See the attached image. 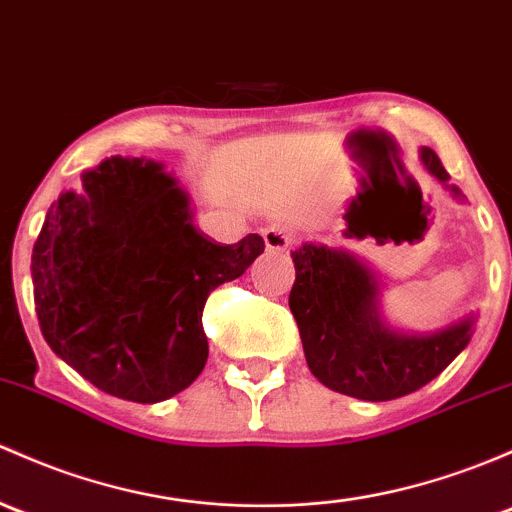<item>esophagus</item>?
<instances>
[{
    "label": "esophagus",
    "instance_id": "1",
    "mask_svg": "<svg viewBox=\"0 0 512 512\" xmlns=\"http://www.w3.org/2000/svg\"><path fill=\"white\" fill-rule=\"evenodd\" d=\"M262 238H265L267 250H274V252L289 250V247H292V242H294L292 235H289L287 230H282V228H265Z\"/></svg>",
    "mask_w": 512,
    "mask_h": 512
}]
</instances>
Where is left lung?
I'll use <instances>...</instances> for the list:
<instances>
[{
    "label": "left lung",
    "instance_id": "1",
    "mask_svg": "<svg viewBox=\"0 0 512 512\" xmlns=\"http://www.w3.org/2000/svg\"><path fill=\"white\" fill-rule=\"evenodd\" d=\"M424 169L449 188V174L429 147ZM297 279L289 309L314 378L341 395L385 402L434 380L471 341L473 314L434 333H402L380 316L378 277L358 257L306 242L292 252Z\"/></svg>",
    "mask_w": 512,
    "mask_h": 512
}]
</instances>
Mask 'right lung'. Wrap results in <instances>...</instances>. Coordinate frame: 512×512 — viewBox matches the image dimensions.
I'll use <instances>...</instances> for the list:
<instances>
[{"instance_id": "obj_1", "label": "right lung", "mask_w": 512, "mask_h": 512, "mask_svg": "<svg viewBox=\"0 0 512 512\" xmlns=\"http://www.w3.org/2000/svg\"><path fill=\"white\" fill-rule=\"evenodd\" d=\"M262 252L257 233L235 245L198 233L188 193L157 161L110 157L43 220L31 255L41 333L107 395L169 400L208 360V294Z\"/></svg>"}]
</instances>
